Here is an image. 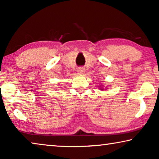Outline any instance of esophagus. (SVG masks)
<instances>
[{
    "instance_id": "34e87169",
    "label": "esophagus",
    "mask_w": 159,
    "mask_h": 159,
    "mask_svg": "<svg viewBox=\"0 0 159 159\" xmlns=\"http://www.w3.org/2000/svg\"><path fill=\"white\" fill-rule=\"evenodd\" d=\"M78 72H79V73L80 74H84L85 73V68H83V67H79V68L78 69Z\"/></svg>"
}]
</instances>
